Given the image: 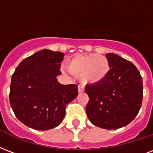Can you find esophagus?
Listing matches in <instances>:
<instances>
[{
  "label": "esophagus",
  "mask_w": 153,
  "mask_h": 153,
  "mask_svg": "<svg viewBox=\"0 0 153 153\" xmlns=\"http://www.w3.org/2000/svg\"><path fill=\"white\" fill-rule=\"evenodd\" d=\"M84 91L85 89L83 86H82V85L78 86V91H79V93H82V92H84Z\"/></svg>",
  "instance_id": "esophagus-1"
}]
</instances>
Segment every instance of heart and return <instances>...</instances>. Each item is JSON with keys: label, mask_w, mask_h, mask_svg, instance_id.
I'll list each match as a JSON object with an SVG mask.
<instances>
[{"label": "heart", "mask_w": 153, "mask_h": 153, "mask_svg": "<svg viewBox=\"0 0 153 153\" xmlns=\"http://www.w3.org/2000/svg\"><path fill=\"white\" fill-rule=\"evenodd\" d=\"M67 68L72 74L79 76L84 84H99L110 73V62L107 57L100 54L75 55L67 63Z\"/></svg>", "instance_id": "obj_1"}]
</instances>
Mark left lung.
Returning a JSON list of instances; mask_svg holds the SVG:
<instances>
[{
  "mask_svg": "<svg viewBox=\"0 0 153 153\" xmlns=\"http://www.w3.org/2000/svg\"><path fill=\"white\" fill-rule=\"evenodd\" d=\"M111 71L99 84L87 85L89 96L86 111L94 125L117 129L131 123L141 108L143 82L138 69L131 62L109 53Z\"/></svg>",
  "mask_w": 153,
  "mask_h": 153,
  "instance_id": "left-lung-1",
  "label": "left lung"
}]
</instances>
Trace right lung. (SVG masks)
Wrapping results in <instances>:
<instances>
[{"label": "right lung", "instance_id": "right-lung-1", "mask_svg": "<svg viewBox=\"0 0 153 153\" xmlns=\"http://www.w3.org/2000/svg\"><path fill=\"white\" fill-rule=\"evenodd\" d=\"M64 53L42 50L25 58L12 75L9 102L16 117L35 130L58 126L66 107L78 95V86L62 85L56 79Z\"/></svg>", "mask_w": 153, "mask_h": 153}]
</instances>
